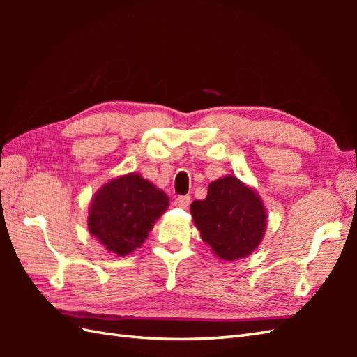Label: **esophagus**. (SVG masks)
<instances>
[{
    "instance_id": "1",
    "label": "esophagus",
    "mask_w": 357,
    "mask_h": 357,
    "mask_svg": "<svg viewBox=\"0 0 357 357\" xmlns=\"http://www.w3.org/2000/svg\"><path fill=\"white\" fill-rule=\"evenodd\" d=\"M189 202H190V197L185 195V197H178L174 204L177 205V207H180V208H188Z\"/></svg>"
}]
</instances>
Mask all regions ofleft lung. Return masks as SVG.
Returning a JSON list of instances; mask_svg holds the SVG:
<instances>
[{
  "mask_svg": "<svg viewBox=\"0 0 357 357\" xmlns=\"http://www.w3.org/2000/svg\"><path fill=\"white\" fill-rule=\"evenodd\" d=\"M190 213L204 243L226 262L252 255L265 235L262 198L235 176L211 181L207 198L193 201Z\"/></svg>",
  "mask_w": 357,
  "mask_h": 357,
  "instance_id": "left-lung-1",
  "label": "left lung"
}]
</instances>
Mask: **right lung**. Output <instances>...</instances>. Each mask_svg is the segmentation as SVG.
Instances as JSON below:
<instances>
[{
    "mask_svg": "<svg viewBox=\"0 0 357 357\" xmlns=\"http://www.w3.org/2000/svg\"><path fill=\"white\" fill-rule=\"evenodd\" d=\"M169 198L137 172L112 178L91 201L89 232L116 256L142 247L156 220L168 208Z\"/></svg>",
    "mask_w": 357,
    "mask_h": 357,
    "instance_id": "obj_1",
    "label": "right lung"
}]
</instances>
